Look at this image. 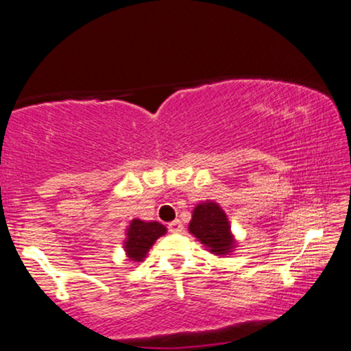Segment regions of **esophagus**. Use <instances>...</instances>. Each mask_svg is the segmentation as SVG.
<instances>
[{
    "instance_id": "1",
    "label": "esophagus",
    "mask_w": 351,
    "mask_h": 351,
    "mask_svg": "<svg viewBox=\"0 0 351 351\" xmlns=\"http://www.w3.org/2000/svg\"><path fill=\"white\" fill-rule=\"evenodd\" d=\"M167 229H169V232H182V229H184V226H182L180 221H172L169 226H167Z\"/></svg>"
}]
</instances>
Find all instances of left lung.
Instances as JSON below:
<instances>
[{"label": "left lung", "mask_w": 351, "mask_h": 351, "mask_svg": "<svg viewBox=\"0 0 351 351\" xmlns=\"http://www.w3.org/2000/svg\"><path fill=\"white\" fill-rule=\"evenodd\" d=\"M189 232L209 253L224 258L237 247L235 235L232 234L230 222L219 203L206 199L193 208Z\"/></svg>", "instance_id": "left-lung-1"}]
</instances>
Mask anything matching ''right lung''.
<instances>
[{
    "instance_id": "add662e5",
    "label": "right lung",
    "mask_w": 351,
    "mask_h": 351,
    "mask_svg": "<svg viewBox=\"0 0 351 351\" xmlns=\"http://www.w3.org/2000/svg\"><path fill=\"white\" fill-rule=\"evenodd\" d=\"M167 229L158 221L132 219L125 229L124 252L129 261L142 263L154 242L162 237Z\"/></svg>"
}]
</instances>
